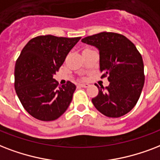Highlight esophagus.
I'll return each instance as SVG.
<instances>
[{"mask_svg":"<svg viewBox=\"0 0 160 160\" xmlns=\"http://www.w3.org/2000/svg\"><path fill=\"white\" fill-rule=\"evenodd\" d=\"M79 85H80V87H82V88H88V87L90 86L88 83H80Z\"/></svg>","mask_w":160,"mask_h":160,"instance_id":"obj_1","label":"esophagus"}]
</instances>
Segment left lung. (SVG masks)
Masks as SVG:
<instances>
[{"label":"left lung","mask_w":160,"mask_h":160,"mask_svg":"<svg viewBox=\"0 0 160 160\" xmlns=\"http://www.w3.org/2000/svg\"><path fill=\"white\" fill-rule=\"evenodd\" d=\"M99 51L100 72L109 85L98 86L92 99L94 107L109 118H118L133 109L144 84L142 56L131 41L114 32H101L82 39Z\"/></svg>","instance_id":"left-lung-1"}]
</instances>
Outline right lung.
Returning a JSON list of instances; mask_svg holds the SVG:
<instances>
[{"instance_id":"add662e5","label":"right lung","mask_w":160,"mask_h":160,"mask_svg":"<svg viewBox=\"0 0 160 160\" xmlns=\"http://www.w3.org/2000/svg\"><path fill=\"white\" fill-rule=\"evenodd\" d=\"M81 38L39 36L22 49L15 66V89L29 114L42 121H52L70 105L75 84L58 87L53 75Z\"/></svg>"}]
</instances>
